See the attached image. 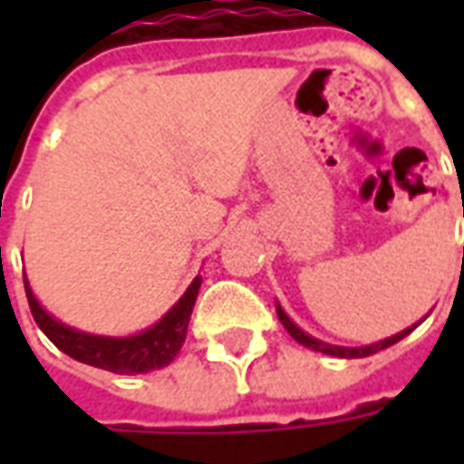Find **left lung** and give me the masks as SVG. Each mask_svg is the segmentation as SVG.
Here are the masks:
<instances>
[{"label":"left lung","mask_w":464,"mask_h":464,"mask_svg":"<svg viewBox=\"0 0 464 464\" xmlns=\"http://www.w3.org/2000/svg\"><path fill=\"white\" fill-rule=\"evenodd\" d=\"M276 313H278V321L283 323V328L291 333L293 341H298L301 345H305V348L311 350H318V353H325V355H335V358H368V355H372V353H378V350H385L390 348V345H395L398 341H402L405 335H410V333L415 331V325L412 328H405L402 333H398V335H390V338H385V341H378V343H370V345H362V348H341V345H331V343H323L318 341V338H313V335H308V333H303L295 323L285 315V311H283L281 305H276Z\"/></svg>","instance_id":"8db88e82"}]
</instances>
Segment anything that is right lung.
Instances as JSON below:
<instances>
[{
    "instance_id": "right-lung-1",
    "label": "right lung",
    "mask_w": 464,
    "mask_h": 464,
    "mask_svg": "<svg viewBox=\"0 0 464 464\" xmlns=\"http://www.w3.org/2000/svg\"><path fill=\"white\" fill-rule=\"evenodd\" d=\"M198 288H201V276L193 278L191 285L179 298V303L163 315L161 321L153 323L151 328L129 335V338H109V335L76 331V328H69L62 321L52 318L39 305L24 276L26 301H29L36 325L42 328L46 338L54 343L62 353H66L69 358L94 365V368L109 370V372H119V375H139V372L166 368L179 355V350L186 341V331H188V321H191Z\"/></svg>"
}]
</instances>
